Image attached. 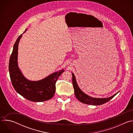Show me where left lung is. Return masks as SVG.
I'll return each mask as SVG.
<instances>
[{
	"instance_id": "obj_1",
	"label": "left lung",
	"mask_w": 133,
	"mask_h": 133,
	"mask_svg": "<svg viewBox=\"0 0 133 133\" xmlns=\"http://www.w3.org/2000/svg\"><path fill=\"white\" fill-rule=\"evenodd\" d=\"M72 85L74 88V92H75V96L78 101H79L83 103L88 104V105H102L109 101L117 94V93L115 95H114L113 96L107 98H95L91 97L87 95L86 94L84 93L80 89V88H79V87L77 84L75 75L73 73H72Z\"/></svg>"
}]
</instances>
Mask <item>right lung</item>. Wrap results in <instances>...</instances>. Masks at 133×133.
Masks as SVG:
<instances>
[{
    "mask_svg": "<svg viewBox=\"0 0 133 133\" xmlns=\"http://www.w3.org/2000/svg\"><path fill=\"white\" fill-rule=\"evenodd\" d=\"M22 36L21 35L16 40L9 59V71L12 85L18 94L29 101L41 102L49 100L54 96L56 81L64 70L55 72L39 81L32 82L26 79L17 65L18 46Z\"/></svg>",
    "mask_w": 133,
    "mask_h": 133,
    "instance_id": "1",
    "label": "right lung"
}]
</instances>
